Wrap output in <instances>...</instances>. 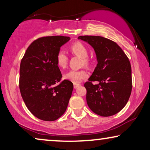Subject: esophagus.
Wrapping results in <instances>:
<instances>
[{"mask_svg":"<svg viewBox=\"0 0 150 150\" xmlns=\"http://www.w3.org/2000/svg\"><path fill=\"white\" fill-rule=\"evenodd\" d=\"M81 84H79V83H74V89H76L79 87V86H81Z\"/></svg>","mask_w":150,"mask_h":150,"instance_id":"esophagus-1","label":"esophagus"}]
</instances>
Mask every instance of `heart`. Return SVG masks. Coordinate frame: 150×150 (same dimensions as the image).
<instances>
[{"label":"heart","mask_w":150,"mask_h":150,"mask_svg":"<svg viewBox=\"0 0 150 150\" xmlns=\"http://www.w3.org/2000/svg\"><path fill=\"white\" fill-rule=\"evenodd\" d=\"M69 50L74 54L82 58L84 65L87 66L89 65V60L87 58L88 50L85 45L81 42H76L71 45L69 48ZM56 63L57 66L61 69H64L66 67L67 64V57L63 51L60 50L57 53L56 56ZM87 76V74L84 69L70 70L65 73L63 76L65 80L73 83H81L83 80L86 79Z\"/></svg>","instance_id":"1"}]
</instances>
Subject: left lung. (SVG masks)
Instances as JSON below:
<instances>
[{
    "mask_svg": "<svg viewBox=\"0 0 150 150\" xmlns=\"http://www.w3.org/2000/svg\"><path fill=\"white\" fill-rule=\"evenodd\" d=\"M94 49L98 64L85 83L87 103L94 113L115 115L126 106L132 91L130 63L115 42L100 36H79ZM98 83L93 85L92 81Z\"/></svg>",
    "mask_w": 150,
    "mask_h": 150,
    "instance_id": "obj_1",
    "label": "left lung"
}]
</instances>
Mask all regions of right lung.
I'll return each instance as SVG.
<instances>
[{
	"label": "right lung",
	"mask_w": 150,
	"mask_h": 150,
	"mask_svg": "<svg viewBox=\"0 0 150 150\" xmlns=\"http://www.w3.org/2000/svg\"><path fill=\"white\" fill-rule=\"evenodd\" d=\"M65 36L44 37L28 46L20 67V90L30 112L40 120L54 121L65 112L73 83L63 80L56 63Z\"/></svg>",
	"instance_id": "right-lung-1"
}]
</instances>
